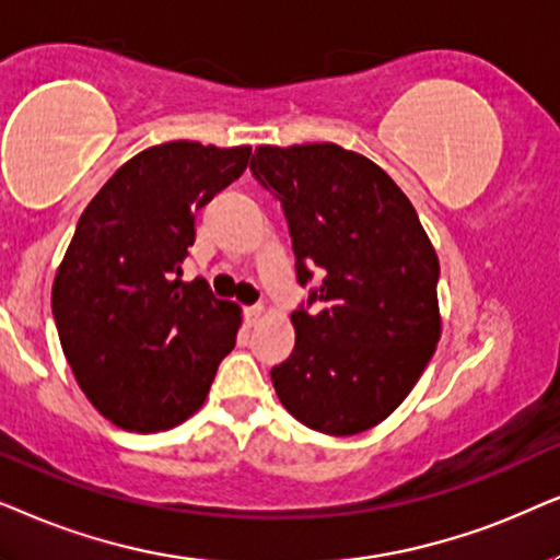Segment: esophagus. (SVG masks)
<instances>
[{
	"instance_id": "34e87169",
	"label": "esophagus",
	"mask_w": 560,
	"mask_h": 560,
	"mask_svg": "<svg viewBox=\"0 0 560 560\" xmlns=\"http://www.w3.org/2000/svg\"><path fill=\"white\" fill-rule=\"evenodd\" d=\"M266 315V307L264 304H250V307H245V317H248L250 325H258L260 319Z\"/></svg>"
}]
</instances>
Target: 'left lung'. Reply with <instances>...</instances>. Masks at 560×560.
<instances>
[{
  "mask_svg": "<svg viewBox=\"0 0 560 560\" xmlns=\"http://www.w3.org/2000/svg\"><path fill=\"white\" fill-rule=\"evenodd\" d=\"M256 182L284 210L296 281L292 355L271 369L281 405L325 435H355L401 405L441 340V264L405 191L335 143L260 145Z\"/></svg>",
  "mask_w": 560,
  "mask_h": 560,
  "instance_id": "8db88e82",
  "label": "left lung"
}]
</instances>
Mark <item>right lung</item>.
Listing matches in <instances>:
<instances>
[{
  "label": "right lung",
  "instance_id": "obj_1",
  "mask_svg": "<svg viewBox=\"0 0 560 560\" xmlns=\"http://www.w3.org/2000/svg\"><path fill=\"white\" fill-rule=\"evenodd\" d=\"M248 159V145H153L117 168L79 218L54 281V319L79 386L117 428L184 422L235 348L241 310L205 279L178 276L197 212Z\"/></svg>",
  "mask_w": 560,
  "mask_h": 560
}]
</instances>
